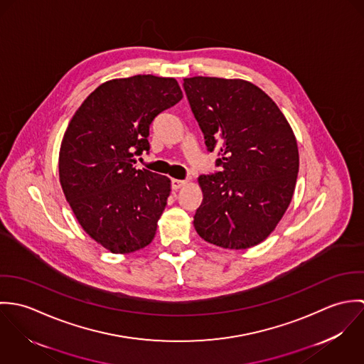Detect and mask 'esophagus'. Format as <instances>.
Segmentation results:
<instances>
[{
  "label": "esophagus",
  "mask_w": 364,
  "mask_h": 364,
  "mask_svg": "<svg viewBox=\"0 0 364 364\" xmlns=\"http://www.w3.org/2000/svg\"><path fill=\"white\" fill-rule=\"evenodd\" d=\"M188 183V181H181V179H172L171 181V188L173 189V191H178V189H181L182 186H185Z\"/></svg>",
  "instance_id": "34e87169"
}]
</instances>
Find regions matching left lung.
<instances>
[{
  "label": "left lung",
  "instance_id": "8db88e82",
  "mask_svg": "<svg viewBox=\"0 0 364 364\" xmlns=\"http://www.w3.org/2000/svg\"><path fill=\"white\" fill-rule=\"evenodd\" d=\"M205 144L221 171L200 175L198 234L227 250H247L269 237L289 208L299 173L294 133L260 88L244 80L183 78Z\"/></svg>",
  "mask_w": 364,
  "mask_h": 364
}]
</instances>
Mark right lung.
<instances>
[{
	"label": "right lung",
	"instance_id": "right-lung-1",
	"mask_svg": "<svg viewBox=\"0 0 364 364\" xmlns=\"http://www.w3.org/2000/svg\"><path fill=\"white\" fill-rule=\"evenodd\" d=\"M182 97L175 78L110 80L68 123L58 156L60 183L84 231L112 254H130L154 240L171 181L136 169V156L150 151V124Z\"/></svg>",
	"mask_w": 364,
	"mask_h": 364
}]
</instances>
